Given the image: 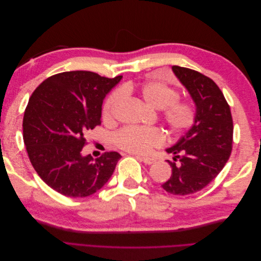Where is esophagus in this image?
<instances>
[{"instance_id": "34e87169", "label": "esophagus", "mask_w": 261, "mask_h": 261, "mask_svg": "<svg viewBox=\"0 0 261 261\" xmlns=\"http://www.w3.org/2000/svg\"><path fill=\"white\" fill-rule=\"evenodd\" d=\"M137 158H139L141 161H143L145 164H148V165L152 164L154 162V159H152V158H149V156H139L138 155Z\"/></svg>"}]
</instances>
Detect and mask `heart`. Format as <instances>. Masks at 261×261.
<instances>
[{"instance_id": "heart-1", "label": "heart", "mask_w": 261, "mask_h": 261, "mask_svg": "<svg viewBox=\"0 0 261 261\" xmlns=\"http://www.w3.org/2000/svg\"><path fill=\"white\" fill-rule=\"evenodd\" d=\"M126 92L137 91L149 106L161 110L162 120L172 135H181L193 128L197 120V109L191 99H180L175 87L160 81H148L140 85L132 83L124 86ZM123 96L121 89L109 94L103 103L102 115L107 121L112 120L117 102ZM113 140L125 151L147 154L154 148L164 145L167 137L162 129L156 127L127 126L118 130Z\"/></svg>"}]
</instances>
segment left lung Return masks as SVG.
Listing matches in <instances>:
<instances>
[{
	"label": "left lung",
	"mask_w": 261,
	"mask_h": 261,
	"mask_svg": "<svg viewBox=\"0 0 261 261\" xmlns=\"http://www.w3.org/2000/svg\"><path fill=\"white\" fill-rule=\"evenodd\" d=\"M172 69L191 93L197 120L193 128L167 150L175 156L174 161L168 160L172 175L162 188L172 195L185 196L201 191L224 168L232 152L233 120L230 106L211 78L187 67L174 65Z\"/></svg>",
	"instance_id": "8db88e82"
}]
</instances>
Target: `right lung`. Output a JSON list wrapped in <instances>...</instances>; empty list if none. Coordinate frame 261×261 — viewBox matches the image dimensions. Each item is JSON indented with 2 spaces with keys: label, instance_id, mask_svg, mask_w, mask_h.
Masks as SVG:
<instances>
[{
  "label": "right lung",
  "instance_id": "right-lung-1",
  "mask_svg": "<svg viewBox=\"0 0 261 261\" xmlns=\"http://www.w3.org/2000/svg\"><path fill=\"white\" fill-rule=\"evenodd\" d=\"M122 80L87 70L55 74L31 94L22 120L29 160L46 185L67 197L98 192L112 176L121 154L82 155L86 137L101 125L102 102Z\"/></svg>",
  "mask_w": 261,
  "mask_h": 261
}]
</instances>
